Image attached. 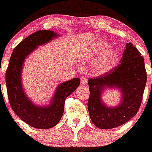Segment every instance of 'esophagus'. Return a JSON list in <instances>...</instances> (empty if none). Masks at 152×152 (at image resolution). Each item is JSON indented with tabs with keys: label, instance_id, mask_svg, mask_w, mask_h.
<instances>
[{
	"label": "esophagus",
	"instance_id": "1",
	"mask_svg": "<svg viewBox=\"0 0 152 152\" xmlns=\"http://www.w3.org/2000/svg\"><path fill=\"white\" fill-rule=\"evenodd\" d=\"M81 79V84L83 85H87V78L85 77V76H82V77L80 78Z\"/></svg>",
	"mask_w": 152,
	"mask_h": 152
}]
</instances>
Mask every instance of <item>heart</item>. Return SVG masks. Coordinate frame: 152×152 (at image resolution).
I'll list each match as a JSON object with an SVG mask.
<instances>
[{
  "mask_svg": "<svg viewBox=\"0 0 152 152\" xmlns=\"http://www.w3.org/2000/svg\"><path fill=\"white\" fill-rule=\"evenodd\" d=\"M110 44L107 42H98L90 53V57L95 58L102 53L93 62V69L97 75H103L110 71L115 65L118 53L114 48H108Z\"/></svg>",
  "mask_w": 152,
  "mask_h": 152,
  "instance_id": "obj_1",
  "label": "heart"
}]
</instances>
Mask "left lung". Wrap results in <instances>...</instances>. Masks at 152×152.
<instances>
[{
  "mask_svg": "<svg viewBox=\"0 0 152 152\" xmlns=\"http://www.w3.org/2000/svg\"><path fill=\"white\" fill-rule=\"evenodd\" d=\"M146 79L141 53L131 42L126 43L117 67L88 79L90 97L87 107L93 124L99 129H109L132 118L141 104ZM108 88H117L121 92L120 102L113 107L106 105L102 99Z\"/></svg>",
  "mask_w": 152,
  "mask_h": 152,
  "instance_id": "1",
  "label": "left lung"
}]
</instances>
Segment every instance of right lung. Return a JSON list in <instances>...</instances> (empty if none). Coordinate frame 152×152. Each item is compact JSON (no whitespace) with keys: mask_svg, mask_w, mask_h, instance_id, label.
Segmentation results:
<instances>
[{"mask_svg":"<svg viewBox=\"0 0 152 152\" xmlns=\"http://www.w3.org/2000/svg\"><path fill=\"white\" fill-rule=\"evenodd\" d=\"M59 37V34L50 30L38 31L29 35L15 48L6 73L8 99L12 110L25 123L39 129L52 128L59 123L63 115L65 99L80 84L79 78L59 84L45 105L34 103L24 90L22 73L25 60L39 45Z\"/></svg>","mask_w":152,"mask_h":152,"instance_id":"1","label":"right lung"}]
</instances>
